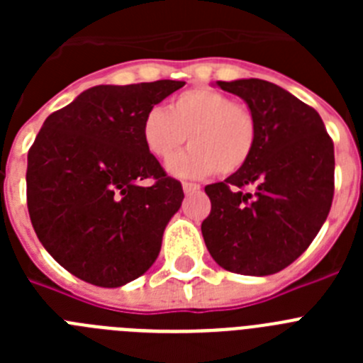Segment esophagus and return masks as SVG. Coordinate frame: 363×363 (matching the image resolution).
<instances>
[{"label": "esophagus", "instance_id": "1", "mask_svg": "<svg viewBox=\"0 0 363 363\" xmlns=\"http://www.w3.org/2000/svg\"><path fill=\"white\" fill-rule=\"evenodd\" d=\"M182 187H184V192H194V191H200V185L198 184H191V182H184L182 184Z\"/></svg>", "mask_w": 363, "mask_h": 363}]
</instances>
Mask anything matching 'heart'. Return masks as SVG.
<instances>
[{
  "label": "heart",
  "mask_w": 363,
  "mask_h": 363,
  "mask_svg": "<svg viewBox=\"0 0 363 363\" xmlns=\"http://www.w3.org/2000/svg\"><path fill=\"white\" fill-rule=\"evenodd\" d=\"M187 152L169 163L172 174L201 178L242 171L255 152L258 123L255 112L211 86H194L172 98L167 111L152 108L142 123V140L150 156L171 160L182 145Z\"/></svg>",
  "instance_id": "b5f03b06"
}]
</instances>
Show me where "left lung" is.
I'll use <instances>...</instances> for the list:
<instances>
[{"label": "left lung", "mask_w": 363, "mask_h": 363, "mask_svg": "<svg viewBox=\"0 0 363 363\" xmlns=\"http://www.w3.org/2000/svg\"><path fill=\"white\" fill-rule=\"evenodd\" d=\"M256 116L251 160L205 187V245L225 271L267 277L291 265L322 229L335 194V145L320 114L264 79L216 82Z\"/></svg>", "instance_id": "8db88e82"}]
</instances>
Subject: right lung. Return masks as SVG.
I'll return each mask as SVG.
<instances>
[{
  "label": "right lung",
  "mask_w": 363,
  "mask_h": 363,
  "mask_svg": "<svg viewBox=\"0 0 363 363\" xmlns=\"http://www.w3.org/2000/svg\"><path fill=\"white\" fill-rule=\"evenodd\" d=\"M185 82L98 85L52 112L28 150L27 205L57 264L98 287L142 277L184 189L142 140L156 104Z\"/></svg>",
  "instance_id": "1"
}]
</instances>
